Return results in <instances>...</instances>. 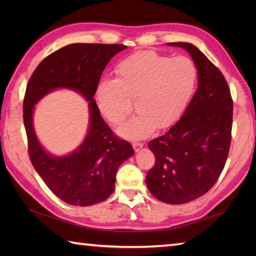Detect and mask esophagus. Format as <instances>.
<instances>
[{"label":"esophagus","mask_w":256,"mask_h":256,"mask_svg":"<svg viewBox=\"0 0 256 256\" xmlns=\"http://www.w3.org/2000/svg\"><path fill=\"white\" fill-rule=\"evenodd\" d=\"M133 148L135 150V152H138L140 148H143V143H138V142H133Z\"/></svg>","instance_id":"esophagus-1"}]
</instances>
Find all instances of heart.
<instances>
[{"label":"heart","mask_w":256,"mask_h":256,"mask_svg":"<svg viewBox=\"0 0 256 256\" xmlns=\"http://www.w3.org/2000/svg\"><path fill=\"white\" fill-rule=\"evenodd\" d=\"M116 79L104 78L96 88L101 116L112 125L124 121L131 111L128 99H135L138 113L120 126L122 138L138 140L156 128L176 123L192 98L197 68L186 56L168 58L150 50L134 52L116 68Z\"/></svg>","instance_id":"1"}]
</instances>
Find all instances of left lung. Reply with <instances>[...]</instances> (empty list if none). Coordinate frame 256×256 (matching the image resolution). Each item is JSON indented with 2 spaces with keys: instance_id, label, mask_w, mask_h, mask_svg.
<instances>
[{
  "instance_id": "obj_1",
  "label": "left lung",
  "mask_w": 256,
  "mask_h": 256,
  "mask_svg": "<svg viewBox=\"0 0 256 256\" xmlns=\"http://www.w3.org/2000/svg\"><path fill=\"white\" fill-rule=\"evenodd\" d=\"M189 52L197 68L198 89L182 118L148 143L155 166L146 175L150 194L182 204L204 194L224 170L231 143L233 102L220 70L189 42H168Z\"/></svg>"
}]
</instances>
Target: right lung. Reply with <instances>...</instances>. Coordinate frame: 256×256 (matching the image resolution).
I'll return each mask as SVG.
<instances>
[{
	"label": "right lung",
	"mask_w": 256,
	"mask_h": 256,
	"mask_svg": "<svg viewBox=\"0 0 256 256\" xmlns=\"http://www.w3.org/2000/svg\"><path fill=\"white\" fill-rule=\"evenodd\" d=\"M126 46L72 44L47 56L27 84L23 118L32 166L58 198L72 206H92L110 197L116 170L134 154L132 145L114 136L103 121L94 96L108 62ZM57 88L78 92L88 100L90 126L85 140L72 154L52 156L42 148L32 124L34 104Z\"/></svg>",
	"instance_id": "add662e5"
}]
</instances>
